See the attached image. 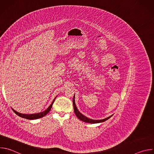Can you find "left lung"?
Masks as SVG:
<instances>
[{"instance_id":"8db88e82","label":"left lung","mask_w":154,"mask_h":154,"mask_svg":"<svg viewBox=\"0 0 154 154\" xmlns=\"http://www.w3.org/2000/svg\"><path fill=\"white\" fill-rule=\"evenodd\" d=\"M74 98H75V96H74L73 97V105H74V112H75V115L77 116V117L80 119L81 121H84L85 122H88V123H92V124H95V123H99V122H104L105 121H106L107 119H108L109 118H111L112 116H109L105 119H100V120H94V119H90L88 118H87L86 116H85L84 115H83L79 110L77 108V106L75 105V100H74Z\"/></svg>"}]
</instances>
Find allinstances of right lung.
<instances>
[{"instance_id": "1", "label": "right lung", "mask_w": 154, "mask_h": 154, "mask_svg": "<svg viewBox=\"0 0 154 154\" xmlns=\"http://www.w3.org/2000/svg\"><path fill=\"white\" fill-rule=\"evenodd\" d=\"M56 98V97H55ZM55 98L54 99V100H53V102H52V103L51 104V105L48 107V109H46L45 111H44L42 112H41V113H35V114H31V115H27V114H22V113H19L18 112H17L16 111H15L14 109H13L12 108V109L13 110V112L17 115H18L19 116L21 117V118H26V119H39V118H41L43 116H45V115H46L51 110V109L52 106V105L54 102V100L55 99Z\"/></svg>"}]
</instances>
